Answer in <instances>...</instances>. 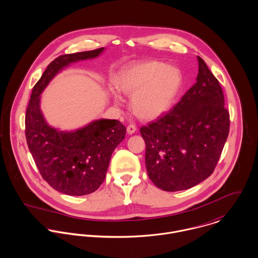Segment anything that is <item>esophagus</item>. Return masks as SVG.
I'll return each instance as SVG.
<instances>
[{
  "label": "esophagus",
  "mask_w": 258,
  "mask_h": 258,
  "mask_svg": "<svg viewBox=\"0 0 258 258\" xmlns=\"http://www.w3.org/2000/svg\"><path fill=\"white\" fill-rule=\"evenodd\" d=\"M136 132V127L134 125H129L127 126V133L128 134H134Z\"/></svg>",
  "instance_id": "1"
}]
</instances>
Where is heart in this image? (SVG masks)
Instances as JSON below:
<instances>
[{
	"instance_id": "b5f03b06",
	"label": "heart",
	"mask_w": 258,
	"mask_h": 258,
	"mask_svg": "<svg viewBox=\"0 0 258 258\" xmlns=\"http://www.w3.org/2000/svg\"><path fill=\"white\" fill-rule=\"evenodd\" d=\"M182 75L174 68L157 60L130 64L119 75L118 89L132 97L130 108L144 121L166 114L181 88Z\"/></svg>"
}]
</instances>
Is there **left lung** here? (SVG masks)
<instances>
[{
    "instance_id": "8db88e82",
    "label": "left lung",
    "mask_w": 258,
    "mask_h": 258,
    "mask_svg": "<svg viewBox=\"0 0 258 258\" xmlns=\"http://www.w3.org/2000/svg\"><path fill=\"white\" fill-rule=\"evenodd\" d=\"M197 82L165 115L140 128L150 180L166 191L187 189L209 178L229 132L219 80L198 56Z\"/></svg>"
}]
</instances>
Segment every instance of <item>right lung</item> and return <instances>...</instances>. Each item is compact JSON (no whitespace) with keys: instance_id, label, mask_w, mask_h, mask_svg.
<instances>
[{"instance_id":"right-lung-1","label":"right lung","mask_w":258,"mask_h":258,"mask_svg":"<svg viewBox=\"0 0 258 258\" xmlns=\"http://www.w3.org/2000/svg\"><path fill=\"white\" fill-rule=\"evenodd\" d=\"M104 47L63 54L51 61L33 88L26 113V138L42 179L59 192L84 196L103 183L111 155L124 139L118 120L99 119L75 131L49 126L40 110V94L49 81L71 63L97 57Z\"/></svg>"}]
</instances>
